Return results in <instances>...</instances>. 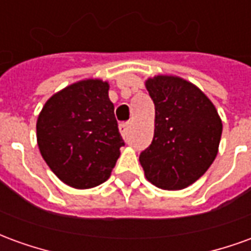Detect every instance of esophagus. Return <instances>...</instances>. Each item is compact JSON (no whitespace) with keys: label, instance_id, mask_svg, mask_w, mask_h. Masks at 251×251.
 Segmentation results:
<instances>
[{"label":"esophagus","instance_id":"1","mask_svg":"<svg viewBox=\"0 0 251 251\" xmlns=\"http://www.w3.org/2000/svg\"><path fill=\"white\" fill-rule=\"evenodd\" d=\"M118 127H120L121 134L125 137L127 134V131H129V122H121Z\"/></svg>","mask_w":251,"mask_h":251}]
</instances>
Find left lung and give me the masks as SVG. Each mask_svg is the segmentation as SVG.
I'll use <instances>...</instances> for the list:
<instances>
[{
  "instance_id": "1",
  "label": "left lung",
  "mask_w": 251,
  "mask_h": 251,
  "mask_svg": "<svg viewBox=\"0 0 251 251\" xmlns=\"http://www.w3.org/2000/svg\"><path fill=\"white\" fill-rule=\"evenodd\" d=\"M154 103V136L140 154L145 177L163 189H183L205 174L218 154L222 121L192 83L158 75L145 82Z\"/></svg>"
}]
</instances>
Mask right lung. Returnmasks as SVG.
Returning a JSON list of instances; mask_svg holds the SVG:
<instances>
[{
	"mask_svg": "<svg viewBox=\"0 0 251 251\" xmlns=\"http://www.w3.org/2000/svg\"><path fill=\"white\" fill-rule=\"evenodd\" d=\"M37 145L48 167L74 188H93L110 177L120 148L109 83L87 79L47 100L37 118Z\"/></svg>",
	"mask_w": 251,
	"mask_h": 251,
	"instance_id": "1",
	"label": "right lung"
}]
</instances>
